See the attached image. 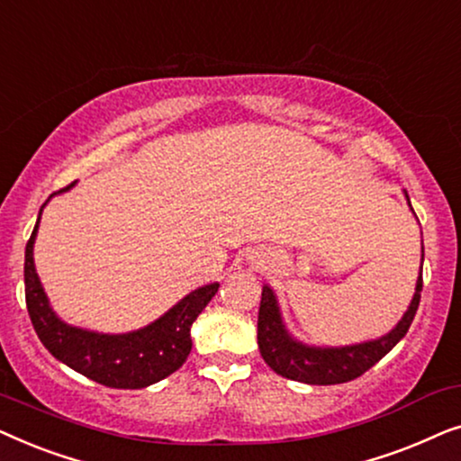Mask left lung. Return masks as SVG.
Masks as SVG:
<instances>
[{
	"label": "left lung",
	"instance_id": "obj_1",
	"mask_svg": "<svg viewBox=\"0 0 461 461\" xmlns=\"http://www.w3.org/2000/svg\"><path fill=\"white\" fill-rule=\"evenodd\" d=\"M421 285H424V279H421L420 270L411 306H409L405 317L401 319V323L388 336L375 339V342L344 346V348H308V346L289 338V333L281 323L279 306H276L273 289L264 287L260 312H258V346H260V355L275 374L287 377V380L321 384V386L357 380L358 375H363L365 371L374 367L380 358L386 357L405 338L409 325L413 323L415 312H418Z\"/></svg>",
	"mask_w": 461,
	"mask_h": 461
}]
</instances>
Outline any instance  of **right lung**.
<instances>
[{
	"label": "right lung",
	"instance_id": "add662e5",
	"mask_svg": "<svg viewBox=\"0 0 461 461\" xmlns=\"http://www.w3.org/2000/svg\"><path fill=\"white\" fill-rule=\"evenodd\" d=\"M37 224L24 249V300L41 344L59 361L109 388H144L180 369L193 346L191 325L216 295L218 283L194 289L159 321L140 331L125 336H100L75 330L56 319L37 279L33 264Z\"/></svg>",
	"mask_w": 461,
	"mask_h": 461
}]
</instances>
